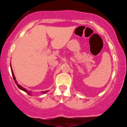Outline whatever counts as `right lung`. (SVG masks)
<instances>
[{"mask_svg":"<svg viewBox=\"0 0 127 127\" xmlns=\"http://www.w3.org/2000/svg\"><path fill=\"white\" fill-rule=\"evenodd\" d=\"M11 73H12V75H13V79H14V80H15V83H16V85H17V86L18 87V88H19L20 89V90H23V91H25V92L27 93H28L29 95H30V93L28 92V91H27V90H25V89H24V88H22V87L21 86H20L19 84H18L17 82H16V79H15V75H14V73H13V70H12V68H11ZM47 91H43V93H47Z\"/></svg>","mask_w":127,"mask_h":127,"instance_id":"add662e5","label":"right lung"}]
</instances>
